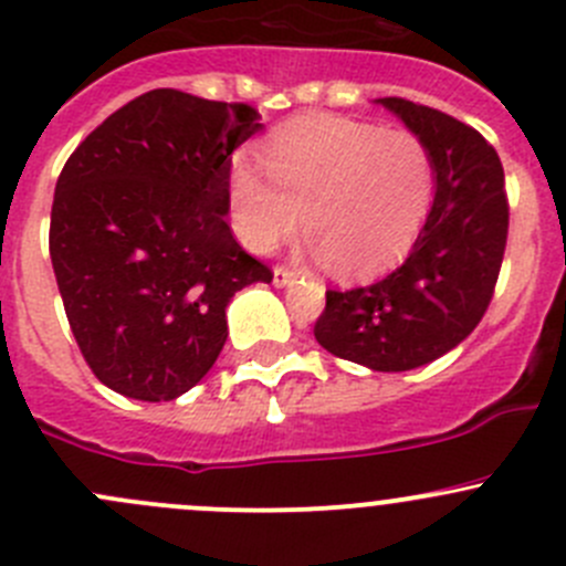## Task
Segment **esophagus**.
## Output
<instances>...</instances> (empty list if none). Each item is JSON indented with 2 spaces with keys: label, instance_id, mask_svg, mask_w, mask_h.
<instances>
[{
  "label": "esophagus",
  "instance_id": "esophagus-1",
  "mask_svg": "<svg viewBox=\"0 0 566 566\" xmlns=\"http://www.w3.org/2000/svg\"><path fill=\"white\" fill-rule=\"evenodd\" d=\"M295 279H298V271H293V268H287V265L273 268V282H276L279 287H284V284H293Z\"/></svg>",
  "mask_w": 566,
  "mask_h": 566
}]
</instances>
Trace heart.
<instances>
[{"instance_id": "b5f03b06", "label": "heart", "mask_w": 566, "mask_h": 566, "mask_svg": "<svg viewBox=\"0 0 566 566\" xmlns=\"http://www.w3.org/2000/svg\"><path fill=\"white\" fill-rule=\"evenodd\" d=\"M262 168L238 163L232 201L245 243L268 251L304 229L343 276L398 260L434 205V160L417 132L301 115L271 135Z\"/></svg>"}]
</instances>
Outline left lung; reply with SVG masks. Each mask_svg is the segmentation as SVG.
I'll use <instances>...</instances> for the list:
<instances>
[{"label":"left lung","instance_id":"1","mask_svg":"<svg viewBox=\"0 0 566 566\" xmlns=\"http://www.w3.org/2000/svg\"><path fill=\"white\" fill-rule=\"evenodd\" d=\"M426 140L437 193L403 265L365 287L326 290L315 339L339 359L400 373L440 359L481 323L509 238L506 179L479 129L400 96L378 98Z\"/></svg>","mask_w":566,"mask_h":566}]
</instances>
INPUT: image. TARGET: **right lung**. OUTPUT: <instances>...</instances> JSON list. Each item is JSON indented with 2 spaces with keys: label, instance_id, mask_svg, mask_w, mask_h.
I'll use <instances>...</instances> for the list:
<instances>
[{
  "label": "right lung",
  "instance_id": "right-lung-1",
  "mask_svg": "<svg viewBox=\"0 0 566 566\" xmlns=\"http://www.w3.org/2000/svg\"><path fill=\"white\" fill-rule=\"evenodd\" d=\"M260 129L251 104L157 87L65 160L49 254L76 345L115 392L157 403L196 387L232 295L273 279L227 223L232 151Z\"/></svg>",
  "mask_w": 566,
  "mask_h": 566
}]
</instances>
